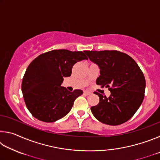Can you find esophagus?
<instances>
[{"label":"esophagus","mask_w":160,"mask_h":160,"mask_svg":"<svg viewBox=\"0 0 160 160\" xmlns=\"http://www.w3.org/2000/svg\"><path fill=\"white\" fill-rule=\"evenodd\" d=\"M84 94H85V95H90V94H91V92H89V91H87V90H85V91H84Z\"/></svg>","instance_id":"obj_1"}]
</instances>
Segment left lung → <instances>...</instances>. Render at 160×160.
Listing matches in <instances>:
<instances>
[{
	"label": "left lung",
	"instance_id": "1",
	"mask_svg": "<svg viewBox=\"0 0 160 160\" xmlns=\"http://www.w3.org/2000/svg\"><path fill=\"white\" fill-rule=\"evenodd\" d=\"M84 52L100 68L97 85L106 87L111 92L109 97L94 92L99 97V102L91 107L94 116L107 125L126 122L137 112L145 97V79L141 69L131 56L121 51Z\"/></svg>",
	"mask_w": 160,
	"mask_h": 160
}]
</instances>
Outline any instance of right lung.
Returning a JSON list of instances; mask_svg holds the SVG:
<instances>
[{"label": "right lung", "instance_id": "obj_1", "mask_svg": "<svg viewBox=\"0 0 160 160\" xmlns=\"http://www.w3.org/2000/svg\"><path fill=\"white\" fill-rule=\"evenodd\" d=\"M88 59L82 51L52 50L42 53L29 65L22 82L25 104L34 118L51 123L64 117L83 91L70 92L61 86L70 76L74 65Z\"/></svg>", "mask_w": 160, "mask_h": 160}]
</instances>
